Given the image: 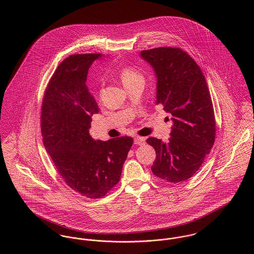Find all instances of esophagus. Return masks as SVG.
I'll return each instance as SVG.
<instances>
[{
  "label": "esophagus",
  "instance_id": "34e87169",
  "mask_svg": "<svg viewBox=\"0 0 254 254\" xmlns=\"http://www.w3.org/2000/svg\"><path fill=\"white\" fill-rule=\"evenodd\" d=\"M145 142V138H143V137H135V138H134V143H135L136 145H144Z\"/></svg>",
  "mask_w": 254,
  "mask_h": 254
}]
</instances>
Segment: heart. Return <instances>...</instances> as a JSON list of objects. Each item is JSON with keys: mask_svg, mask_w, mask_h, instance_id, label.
I'll list each match as a JSON object with an SVG mask.
<instances>
[{"mask_svg": "<svg viewBox=\"0 0 254 254\" xmlns=\"http://www.w3.org/2000/svg\"><path fill=\"white\" fill-rule=\"evenodd\" d=\"M119 76L121 78V81L125 86L130 85L135 82H144V76L142 73L139 72L138 70L131 68V67H124L119 70ZM101 95V91L99 92Z\"/></svg>", "mask_w": 254, "mask_h": 254, "instance_id": "b5f03b06", "label": "heart"}]
</instances>
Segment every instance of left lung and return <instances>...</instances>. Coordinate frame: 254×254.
<instances>
[{
	"label": "left lung",
	"mask_w": 254,
	"mask_h": 254,
	"mask_svg": "<svg viewBox=\"0 0 254 254\" xmlns=\"http://www.w3.org/2000/svg\"><path fill=\"white\" fill-rule=\"evenodd\" d=\"M156 78V104L172 115L168 143L150 137L156 157V177L180 183L192 177L214 145L216 122L206 80L197 64L180 48L160 47L141 52Z\"/></svg>",
	"instance_id": "8db88e82"
}]
</instances>
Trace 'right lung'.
<instances>
[{
  "mask_svg": "<svg viewBox=\"0 0 254 254\" xmlns=\"http://www.w3.org/2000/svg\"><path fill=\"white\" fill-rule=\"evenodd\" d=\"M101 54L72 55L52 76L42 103L43 143L59 174L74 191L88 198L105 196L119 182L133 145L131 137L94 140L89 130L99 107L86 85Z\"/></svg>",
  "mask_w": 254,
  "mask_h": 254,
  "instance_id": "1",
  "label": "right lung"
}]
</instances>
